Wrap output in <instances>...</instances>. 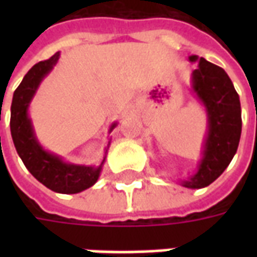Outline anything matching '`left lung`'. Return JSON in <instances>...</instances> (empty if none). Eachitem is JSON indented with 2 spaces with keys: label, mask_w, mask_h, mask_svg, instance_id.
<instances>
[{
  "label": "left lung",
  "mask_w": 257,
  "mask_h": 257,
  "mask_svg": "<svg viewBox=\"0 0 257 257\" xmlns=\"http://www.w3.org/2000/svg\"><path fill=\"white\" fill-rule=\"evenodd\" d=\"M197 62L193 71V90L204 104L208 115V134L204 142L198 171L180 183L187 189H202L224 172L237 153L241 138V103L227 73L204 58L190 56Z\"/></svg>",
  "instance_id": "8db88e82"
}]
</instances>
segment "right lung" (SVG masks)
I'll use <instances>...</instances> for the list:
<instances>
[{"mask_svg": "<svg viewBox=\"0 0 257 257\" xmlns=\"http://www.w3.org/2000/svg\"><path fill=\"white\" fill-rule=\"evenodd\" d=\"M59 56L60 53L56 52L48 60L34 64L16 88L11 106V134L22 161L40 183L56 193L77 194L89 189L97 182L104 160L99 167H85L64 162L60 157L42 149L29 117L31 99L36 95L42 79L58 63ZM115 122L112 123L110 132L115 128Z\"/></svg>", "mask_w": 257, "mask_h": 257, "instance_id": "1", "label": "right lung"}]
</instances>
